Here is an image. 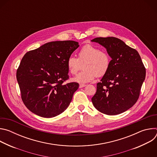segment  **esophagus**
Here are the masks:
<instances>
[{
    "instance_id": "obj_1",
    "label": "esophagus",
    "mask_w": 157,
    "mask_h": 157,
    "mask_svg": "<svg viewBox=\"0 0 157 157\" xmlns=\"http://www.w3.org/2000/svg\"><path fill=\"white\" fill-rule=\"evenodd\" d=\"M86 86V84H79V88H82V87H85Z\"/></svg>"
}]
</instances>
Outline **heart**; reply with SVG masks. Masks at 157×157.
Listing matches in <instances>:
<instances>
[{"label":"heart","instance_id":"b5f03b06","mask_svg":"<svg viewBox=\"0 0 157 157\" xmlns=\"http://www.w3.org/2000/svg\"><path fill=\"white\" fill-rule=\"evenodd\" d=\"M83 64L84 71L79 73L72 81L78 83H87L97 76L105 75L110 65V57L107 53L90 44H86L78 52V58L70 56L66 61V66L69 73L76 75Z\"/></svg>","mask_w":157,"mask_h":157}]
</instances>
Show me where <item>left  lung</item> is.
<instances>
[{
  "mask_svg": "<svg viewBox=\"0 0 157 157\" xmlns=\"http://www.w3.org/2000/svg\"><path fill=\"white\" fill-rule=\"evenodd\" d=\"M91 41L103 46L112 58L107 73L97 84L92 102L103 114H121L139 98L146 75L140 56L136 50L116 37H99Z\"/></svg>",
  "mask_w": 157,
  "mask_h": 157,
  "instance_id": "left-lung-1",
  "label": "left lung"
}]
</instances>
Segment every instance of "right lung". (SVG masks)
Returning a JSON list of instances; mask_svg holds the SVG:
<instances>
[{
	"mask_svg": "<svg viewBox=\"0 0 157 157\" xmlns=\"http://www.w3.org/2000/svg\"><path fill=\"white\" fill-rule=\"evenodd\" d=\"M79 46L75 41H51L24 56L17 79L21 99L32 113L51 118L69 106L79 84H64L69 78L66 61Z\"/></svg>",
	"mask_w": 157,
	"mask_h": 157,
	"instance_id": "add662e5",
	"label": "right lung"
}]
</instances>
